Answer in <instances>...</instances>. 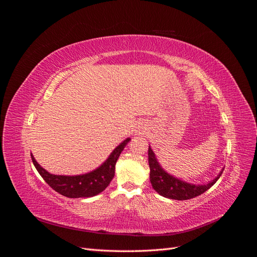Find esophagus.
<instances>
[{
  "label": "esophagus",
  "instance_id": "obj_1",
  "mask_svg": "<svg viewBox=\"0 0 257 257\" xmlns=\"http://www.w3.org/2000/svg\"><path fill=\"white\" fill-rule=\"evenodd\" d=\"M146 132V125L145 124H139V125L135 130V134L136 135H144Z\"/></svg>",
  "mask_w": 257,
  "mask_h": 257
}]
</instances>
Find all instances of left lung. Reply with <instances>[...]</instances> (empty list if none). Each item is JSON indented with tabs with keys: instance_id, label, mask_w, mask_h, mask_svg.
Wrapping results in <instances>:
<instances>
[{
	"instance_id": "8db88e82",
	"label": "left lung",
	"mask_w": 257,
	"mask_h": 257,
	"mask_svg": "<svg viewBox=\"0 0 257 257\" xmlns=\"http://www.w3.org/2000/svg\"><path fill=\"white\" fill-rule=\"evenodd\" d=\"M148 157H149L148 159H149L150 181L152 188L160 195L170 199L186 200L200 195V194L205 193L207 190L211 188L217 181V179L221 177L223 172L222 170L215 179L207 184H192L181 181L180 179H177L172 175L167 174L159 164L157 158H155V154L150 147L149 150H148Z\"/></svg>"
}]
</instances>
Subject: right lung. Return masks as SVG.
I'll return each instance as SVG.
<instances>
[{
    "instance_id": "1",
    "label": "right lung",
    "mask_w": 257,
    "mask_h": 257,
    "mask_svg": "<svg viewBox=\"0 0 257 257\" xmlns=\"http://www.w3.org/2000/svg\"><path fill=\"white\" fill-rule=\"evenodd\" d=\"M131 138L122 142L102 165L91 173L79 176H58L49 174L35 161L31 154L32 162L37 172L43 177L49 186L59 194L69 198L92 197L103 192L109 184L114 176L115 163L118 161L124 147L127 145Z\"/></svg>"
}]
</instances>
